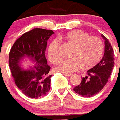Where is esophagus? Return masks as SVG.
<instances>
[{"instance_id":"34e87169","label":"esophagus","mask_w":120,"mask_h":120,"mask_svg":"<svg viewBox=\"0 0 120 120\" xmlns=\"http://www.w3.org/2000/svg\"><path fill=\"white\" fill-rule=\"evenodd\" d=\"M64 75L66 76H71L72 74V73H64Z\"/></svg>"}]
</instances>
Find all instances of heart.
I'll return each instance as SVG.
<instances>
[{
	"instance_id": "obj_1",
	"label": "heart",
	"mask_w": 120,
	"mask_h": 120,
	"mask_svg": "<svg viewBox=\"0 0 120 120\" xmlns=\"http://www.w3.org/2000/svg\"><path fill=\"white\" fill-rule=\"evenodd\" d=\"M61 40H65L75 46L71 56L72 58L63 60L57 67L56 70L64 73H72L80 69L94 66L102 57L103 44L101 39L97 36H90L89 34L80 30L69 32L60 36ZM61 42L58 39L52 40L48 46L47 56L49 61L57 64L62 59L60 51Z\"/></svg>"
}]
</instances>
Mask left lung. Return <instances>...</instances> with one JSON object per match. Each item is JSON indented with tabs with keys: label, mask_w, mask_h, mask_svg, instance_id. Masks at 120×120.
<instances>
[{
	"label": "left lung",
	"mask_w": 120,
	"mask_h": 120,
	"mask_svg": "<svg viewBox=\"0 0 120 120\" xmlns=\"http://www.w3.org/2000/svg\"><path fill=\"white\" fill-rule=\"evenodd\" d=\"M105 52L102 60L87 71L88 76L82 78L80 84L73 88V91L83 97H92L102 90L107 83L114 66V50L111 44L103 34Z\"/></svg>",
	"instance_id": "1"
}]
</instances>
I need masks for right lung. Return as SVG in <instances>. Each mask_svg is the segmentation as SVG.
I'll list each match as a JSON object with an SVG mask.
<instances>
[{
    "instance_id": "add662e5",
    "label": "right lung",
    "mask_w": 120,
    "mask_h": 120,
    "mask_svg": "<svg viewBox=\"0 0 120 120\" xmlns=\"http://www.w3.org/2000/svg\"><path fill=\"white\" fill-rule=\"evenodd\" d=\"M52 30L36 29L24 33L15 42L9 54V65L15 83L24 94L34 99L43 98L50 90V66L47 64L45 51ZM27 58L33 68L25 70L21 61Z\"/></svg>"
}]
</instances>
